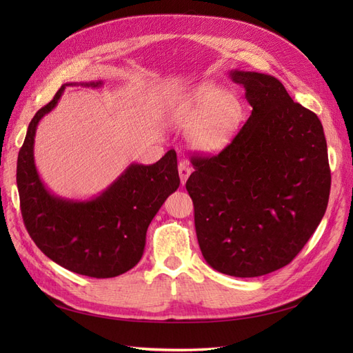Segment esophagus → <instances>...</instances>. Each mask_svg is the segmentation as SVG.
Segmentation results:
<instances>
[{"label": "esophagus", "instance_id": "obj_1", "mask_svg": "<svg viewBox=\"0 0 353 353\" xmlns=\"http://www.w3.org/2000/svg\"><path fill=\"white\" fill-rule=\"evenodd\" d=\"M178 172H179V179H181V184H185V181L188 179L190 174H191V168L188 166V163L185 160H181L179 165H178Z\"/></svg>", "mask_w": 353, "mask_h": 353}]
</instances>
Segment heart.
Here are the masks:
<instances>
[{"label": "heart", "instance_id": "1", "mask_svg": "<svg viewBox=\"0 0 353 353\" xmlns=\"http://www.w3.org/2000/svg\"><path fill=\"white\" fill-rule=\"evenodd\" d=\"M243 119L240 100L215 83H203L191 92L174 116V122L188 130L191 147L201 153H216L237 132Z\"/></svg>", "mask_w": 353, "mask_h": 353}]
</instances>
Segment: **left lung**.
<instances>
[{
    "label": "left lung",
    "mask_w": 353,
    "mask_h": 353,
    "mask_svg": "<svg viewBox=\"0 0 353 353\" xmlns=\"http://www.w3.org/2000/svg\"><path fill=\"white\" fill-rule=\"evenodd\" d=\"M252 114L215 156H193L185 188L203 258L222 274L261 276L290 263L321 222L330 196L318 116L271 74L232 70Z\"/></svg>",
    "instance_id": "8db88e82"
}]
</instances>
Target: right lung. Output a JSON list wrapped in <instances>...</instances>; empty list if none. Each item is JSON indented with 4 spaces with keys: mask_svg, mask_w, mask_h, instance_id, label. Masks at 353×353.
<instances>
[{
    "mask_svg": "<svg viewBox=\"0 0 353 353\" xmlns=\"http://www.w3.org/2000/svg\"><path fill=\"white\" fill-rule=\"evenodd\" d=\"M68 85V83H66ZM66 85L30 121L17 157L20 210L30 239L63 268L92 279H112L140 262L145 232L169 194L179 187L175 150L153 165L132 163L97 197L61 199L42 184L34 160L38 122L56 108ZM100 87L101 82L79 83Z\"/></svg>",
    "mask_w": 353,
    "mask_h": 353,
    "instance_id": "obj_1",
    "label": "right lung"
}]
</instances>
